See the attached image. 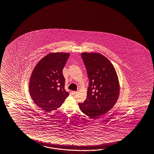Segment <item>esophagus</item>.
<instances>
[{
	"label": "esophagus",
	"mask_w": 154,
	"mask_h": 154,
	"mask_svg": "<svg viewBox=\"0 0 154 154\" xmlns=\"http://www.w3.org/2000/svg\"><path fill=\"white\" fill-rule=\"evenodd\" d=\"M76 93H77V91H72V95H75Z\"/></svg>",
	"instance_id": "34e87169"
}]
</instances>
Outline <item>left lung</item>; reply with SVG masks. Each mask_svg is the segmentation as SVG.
I'll use <instances>...</instances> for the list:
<instances>
[{"label":"left lung","mask_w":154,"mask_h":154,"mask_svg":"<svg viewBox=\"0 0 154 154\" xmlns=\"http://www.w3.org/2000/svg\"><path fill=\"white\" fill-rule=\"evenodd\" d=\"M89 77L86 99L79 103L85 115L96 119L115 105L120 95V83L115 67L106 56L99 53L81 54Z\"/></svg>","instance_id":"8db88e82"}]
</instances>
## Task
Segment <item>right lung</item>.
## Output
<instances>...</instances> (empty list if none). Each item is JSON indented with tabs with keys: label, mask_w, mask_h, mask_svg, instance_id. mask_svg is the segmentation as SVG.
Wrapping results in <instances>:
<instances>
[{
	"label": "right lung",
	"mask_w": 154,
	"mask_h": 154,
	"mask_svg": "<svg viewBox=\"0 0 154 154\" xmlns=\"http://www.w3.org/2000/svg\"><path fill=\"white\" fill-rule=\"evenodd\" d=\"M69 56L67 52H51L39 60L32 72L30 95L34 103L46 112L60 107L69 95L64 90L62 73Z\"/></svg>",
	"instance_id": "add662e5"
}]
</instances>
